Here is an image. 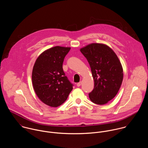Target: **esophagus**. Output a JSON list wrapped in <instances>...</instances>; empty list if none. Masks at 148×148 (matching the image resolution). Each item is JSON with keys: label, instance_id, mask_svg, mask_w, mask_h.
Here are the masks:
<instances>
[{"label": "esophagus", "instance_id": "1", "mask_svg": "<svg viewBox=\"0 0 148 148\" xmlns=\"http://www.w3.org/2000/svg\"><path fill=\"white\" fill-rule=\"evenodd\" d=\"M81 84H82V82H78V83L77 84V86L78 87H79V86H81Z\"/></svg>", "mask_w": 148, "mask_h": 148}]
</instances>
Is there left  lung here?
I'll return each instance as SVG.
<instances>
[{
	"label": "left lung",
	"instance_id": "left-lung-1",
	"mask_svg": "<svg viewBox=\"0 0 148 148\" xmlns=\"http://www.w3.org/2000/svg\"><path fill=\"white\" fill-rule=\"evenodd\" d=\"M80 51L88 61L94 80L89 98L97 104L107 103L116 95L123 82V67L117 56L102 44H91Z\"/></svg>",
	"mask_w": 148,
	"mask_h": 148
}]
</instances>
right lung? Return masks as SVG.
Listing matches in <instances>:
<instances>
[{
  "mask_svg": "<svg viewBox=\"0 0 148 148\" xmlns=\"http://www.w3.org/2000/svg\"><path fill=\"white\" fill-rule=\"evenodd\" d=\"M70 48L54 47L42 53L32 70L34 90L45 104L57 107L63 104L73 90V84L64 72L62 65Z\"/></svg>",
  "mask_w": 148,
  "mask_h": 148,
  "instance_id": "add662e5",
  "label": "right lung"
}]
</instances>
